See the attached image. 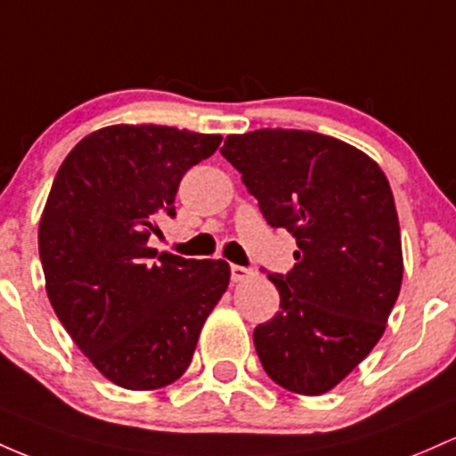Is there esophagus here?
I'll return each mask as SVG.
<instances>
[{
    "label": "esophagus",
    "instance_id": "obj_1",
    "mask_svg": "<svg viewBox=\"0 0 456 456\" xmlns=\"http://www.w3.org/2000/svg\"><path fill=\"white\" fill-rule=\"evenodd\" d=\"M252 275L254 269L241 267V265H232V267H230V278H232V282H243V280L252 278Z\"/></svg>",
    "mask_w": 456,
    "mask_h": 456
}]
</instances>
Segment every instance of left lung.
Segmentation results:
<instances>
[{
    "instance_id": "8db88e82",
    "label": "left lung",
    "mask_w": 456,
    "mask_h": 456,
    "mask_svg": "<svg viewBox=\"0 0 456 456\" xmlns=\"http://www.w3.org/2000/svg\"><path fill=\"white\" fill-rule=\"evenodd\" d=\"M222 155L269 226L297 241L295 267L267 275L280 312L254 330L260 364L289 392H330L379 342L401 290L390 183L366 152L314 131L228 135Z\"/></svg>"
}]
</instances>
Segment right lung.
<instances>
[{
    "label": "right lung",
    "instance_id": "obj_1",
    "mask_svg": "<svg viewBox=\"0 0 456 456\" xmlns=\"http://www.w3.org/2000/svg\"><path fill=\"white\" fill-rule=\"evenodd\" d=\"M222 135L161 125L99 129L69 152L38 226L45 286L60 323L96 370L126 390H159L187 370L226 293V260L148 248L174 217L178 183Z\"/></svg>",
    "mask_w": 456,
    "mask_h": 456
}]
</instances>
